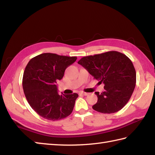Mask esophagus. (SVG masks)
<instances>
[{"label":"esophagus","mask_w":155,"mask_h":155,"mask_svg":"<svg viewBox=\"0 0 155 155\" xmlns=\"http://www.w3.org/2000/svg\"><path fill=\"white\" fill-rule=\"evenodd\" d=\"M81 95H84V96H87V95H89V93H84V92H81Z\"/></svg>","instance_id":"34e87169"}]
</instances>
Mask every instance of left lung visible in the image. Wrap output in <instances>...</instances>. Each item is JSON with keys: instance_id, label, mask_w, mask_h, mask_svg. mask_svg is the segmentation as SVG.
<instances>
[{"instance_id": "1", "label": "left lung", "mask_w": 155, "mask_h": 155, "mask_svg": "<svg viewBox=\"0 0 155 155\" xmlns=\"http://www.w3.org/2000/svg\"><path fill=\"white\" fill-rule=\"evenodd\" d=\"M94 78L103 83L105 91L95 92L97 102L93 109L103 114L120 111L134 91L136 73L131 60L125 54L110 51L82 58L78 62Z\"/></svg>"}]
</instances>
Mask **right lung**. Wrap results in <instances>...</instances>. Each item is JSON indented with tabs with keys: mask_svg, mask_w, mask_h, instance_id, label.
I'll list each match as a JSON object with an SVG mask.
<instances>
[{
	"mask_svg": "<svg viewBox=\"0 0 155 155\" xmlns=\"http://www.w3.org/2000/svg\"><path fill=\"white\" fill-rule=\"evenodd\" d=\"M77 59L75 56L44 53L27 64L23 77V91L31 108L42 117L55 121L72 113L78 95H60L56 83L62 79L66 68Z\"/></svg>",
	"mask_w": 155,
	"mask_h": 155,
	"instance_id": "right-lung-1",
	"label": "right lung"
}]
</instances>
